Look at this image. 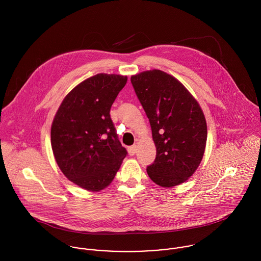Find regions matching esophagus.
<instances>
[{"mask_svg": "<svg viewBox=\"0 0 261 261\" xmlns=\"http://www.w3.org/2000/svg\"><path fill=\"white\" fill-rule=\"evenodd\" d=\"M128 152H129V154L130 155H134L136 152H137V146L136 145H134V146H130V147H128Z\"/></svg>", "mask_w": 261, "mask_h": 261, "instance_id": "1", "label": "esophagus"}]
</instances>
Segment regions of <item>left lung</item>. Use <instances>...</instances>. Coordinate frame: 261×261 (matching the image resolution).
Here are the masks:
<instances>
[{
    "label": "left lung",
    "mask_w": 261,
    "mask_h": 261,
    "mask_svg": "<svg viewBox=\"0 0 261 261\" xmlns=\"http://www.w3.org/2000/svg\"><path fill=\"white\" fill-rule=\"evenodd\" d=\"M130 81L156 149L147 168L150 180L165 188L186 182L199 167L207 142V123L198 101L178 79L162 70L133 75Z\"/></svg>",
    "instance_id": "left-lung-1"
}]
</instances>
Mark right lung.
Here are the masks:
<instances>
[{
	"label": "right lung",
	"mask_w": 261,
	"mask_h": 261,
	"mask_svg": "<svg viewBox=\"0 0 261 261\" xmlns=\"http://www.w3.org/2000/svg\"><path fill=\"white\" fill-rule=\"evenodd\" d=\"M126 81V76L106 73L87 78L65 96L53 119L56 163L68 180L87 191L109 186L126 156L110 114Z\"/></svg>",
	"instance_id": "1"
}]
</instances>
